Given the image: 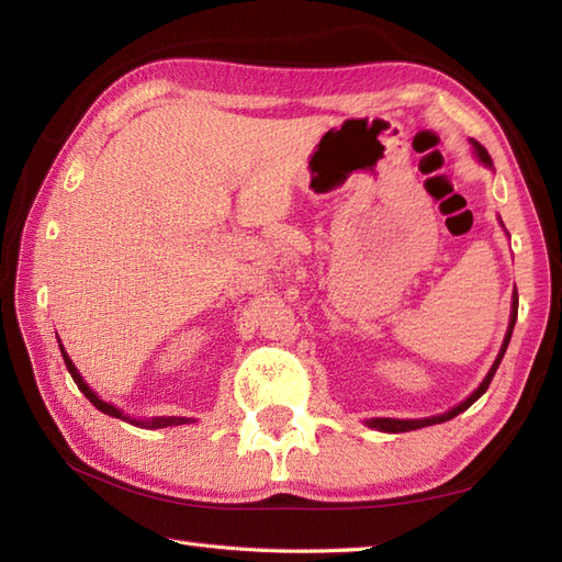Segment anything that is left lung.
I'll list each match as a JSON object with an SVG mask.
<instances>
[{
  "label": "left lung",
  "mask_w": 562,
  "mask_h": 562,
  "mask_svg": "<svg viewBox=\"0 0 562 562\" xmlns=\"http://www.w3.org/2000/svg\"><path fill=\"white\" fill-rule=\"evenodd\" d=\"M471 145H473V149H475V157L481 159V164L491 166V169H493V159H491V154H487V149L481 145V142L471 139ZM517 306H519V296H517V290H515V300H512V316H509V326H507V333H505L503 348H499V352H497V360L493 362L491 372H487V376L481 381V386L475 389L469 398L461 401L459 405H453V408H451V411H447V413L435 415V417H423V420H398V417H372V420H367V425L372 427V429H379V432H411V429H420V427H429V425L447 423V420H451V417H457L459 413L469 411L471 405H473L475 401H479V398L483 396V393L487 391V386H491V381H493V376H495V372H497V367H499V362H503L505 350H507L509 338H512V330H515V324H517Z\"/></svg>",
  "instance_id": "8db88e82"
}]
</instances>
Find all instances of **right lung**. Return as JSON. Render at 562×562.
<instances>
[{"label":"right lung","instance_id":"obj_1","mask_svg":"<svg viewBox=\"0 0 562 562\" xmlns=\"http://www.w3.org/2000/svg\"><path fill=\"white\" fill-rule=\"evenodd\" d=\"M59 352H63V360H65V364H67V369H69V374H71V379H75V384L79 386V391L83 393V396H87L93 405H97V408L101 411V413H105V415H113V417H121V420H127L130 425H137V427H145V429H161V427H171V425H186V423H190V417H151V420H135V417H130V415H125L121 408H115L113 403H109V401H103V398H99L97 396V391H93L87 381L81 379V374L77 372V367H75V362L69 360V355L65 352V348L63 345H59Z\"/></svg>","mask_w":562,"mask_h":562}]
</instances>
